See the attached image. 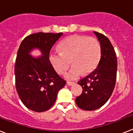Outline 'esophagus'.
Masks as SVG:
<instances>
[{
    "label": "esophagus",
    "mask_w": 133,
    "mask_h": 133,
    "mask_svg": "<svg viewBox=\"0 0 133 133\" xmlns=\"http://www.w3.org/2000/svg\"><path fill=\"white\" fill-rule=\"evenodd\" d=\"M67 84H68V85H69V86H72V85H74V84H75V83H74V82L68 81L67 82Z\"/></svg>",
    "instance_id": "1"
}]
</instances>
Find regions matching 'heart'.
<instances>
[{
	"mask_svg": "<svg viewBox=\"0 0 133 133\" xmlns=\"http://www.w3.org/2000/svg\"><path fill=\"white\" fill-rule=\"evenodd\" d=\"M60 52H51L49 59L56 72L64 74L71 63L73 66L65 75L74 80L96 69L101 57V46L97 39L85 35H71L59 44Z\"/></svg>",
	"mask_w": 133,
	"mask_h": 133,
	"instance_id": "1",
	"label": "heart"
}]
</instances>
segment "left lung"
Returning a JSON list of instances; mask_svg holds the SVG:
<instances>
[{
    "instance_id": "left-lung-1",
    "label": "left lung",
    "mask_w": 133,
    "mask_h": 133,
    "mask_svg": "<svg viewBox=\"0 0 133 133\" xmlns=\"http://www.w3.org/2000/svg\"><path fill=\"white\" fill-rule=\"evenodd\" d=\"M101 46V57L98 67L86 77L78 82L83 92L76 98L80 109L85 111L98 109L111 96L116 82L117 61L115 50L109 39L94 31Z\"/></svg>"
}]
</instances>
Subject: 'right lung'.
I'll list each match as a JSON object with an SVG mask.
<instances>
[{
  "label": "right lung",
  "instance_id": "add662e5",
  "mask_svg": "<svg viewBox=\"0 0 133 133\" xmlns=\"http://www.w3.org/2000/svg\"><path fill=\"white\" fill-rule=\"evenodd\" d=\"M63 33H33L24 39L15 63L16 87L26 107L35 112H44L53 106L58 91L66 81L59 76L49 60L50 51ZM41 50L42 56L34 58L31 49Z\"/></svg>",
  "mask_w": 133,
  "mask_h": 133
}]
</instances>
